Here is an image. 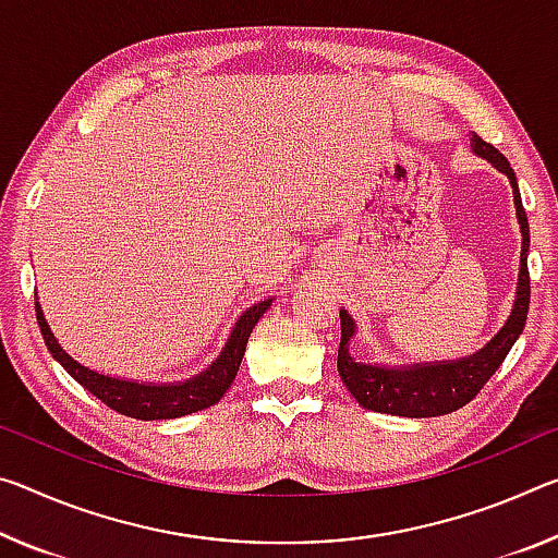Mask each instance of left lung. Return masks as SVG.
Here are the masks:
<instances>
[{"mask_svg": "<svg viewBox=\"0 0 558 558\" xmlns=\"http://www.w3.org/2000/svg\"><path fill=\"white\" fill-rule=\"evenodd\" d=\"M472 151L489 161L497 171L507 175L514 193V208L521 231V255H519V280L514 305L507 323L501 330L476 350L474 355L459 360H437V362H414V365H373V362H360L350 352V342L357 335V323L348 311H340L342 338L338 350V373L348 387L350 395L355 397L360 407L373 412L397 414V417H439V414L457 412L459 407L472 402L476 392L489 383V377L497 373L504 357L509 355L511 344L519 340L524 330L526 313H529V223L526 210L521 206V193L514 175V168L509 166L504 154H499L492 144H486L476 134H472Z\"/></svg>", "mask_w": 558, "mask_h": 558, "instance_id": "obj_1", "label": "left lung"}]
</instances>
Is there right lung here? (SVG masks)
<instances>
[{"mask_svg": "<svg viewBox=\"0 0 558 558\" xmlns=\"http://www.w3.org/2000/svg\"><path fill=\"white\" fill-rule=\"evenodd\" d=\"M272 300H276V295H268L258 300V303H253L251 307H245L235 325L231 327V335H228L220 355L210 362L203 373L189 379H173V383H138V379L111 377L99 373V369L82 365V362L69 355L54 338L47 317H44L39 298L34 305H37V323L51 357H54L59 365L84 387V390L99 397L106 407H111V410H117L121 414H129V417L134 420L148 422L185 417V414L201 412L206 410V407H214L216 402H220V397L228 392V387H231L238 375V367H241L245 344L247 338H251L253 327L258 325L263 313L272 305Z\"/></svg>", "mask_w": 558, "mask_h": 558, "instance_id": "obj_1", "label": "right lung"}]
</instances>
